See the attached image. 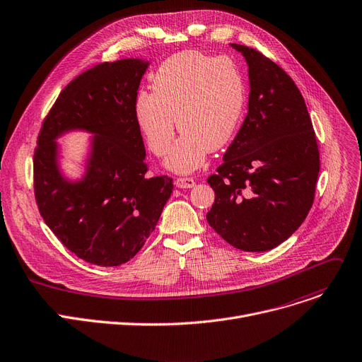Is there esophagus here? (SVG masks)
Masks as SVG:
<instances>
[{
  "label": "esophagus",
  "instance_id": "obj_1",
  "mask_svg": "<svg viewBox=\"0 0 362 362\" xmlns=\"http://www.w3.org/2000/svg\"><path fill=\"white\" fill-rule=\"evenodd\" d=\"M175 185L180 189H190V187L195 186V180L192 177H177L175 180Z\"/></svg>",
  "mask_w": 362,
  "mask_h": 362
}]
</instances>
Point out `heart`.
Wrapping results in <instances>:
<instances>
[{"mask_svg": "<svg viewBox=\"0 0 362 362\" xmlns=\"http://www.w3.org/2000/svg\"><path fill=\"white\" fill-rule=\"evenodd\" d=\"M151 90L136 94L135 122L158 157L170 151L177 125L182 135L165 164L182 175L201 167L209 151L227 146L246 103L245 81L237 65L228 58L195 51L165 59L154 72Z\"/></svg>", "mask_w": 362, "mask_h": 362, "instance_id": "b5f03b06", "label": "heart"}]
</instances>
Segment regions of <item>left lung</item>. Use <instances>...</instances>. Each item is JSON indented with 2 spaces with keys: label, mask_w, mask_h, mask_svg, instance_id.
<instances>
[{
  "label": "left lung",
  "mask_w": 362,
  "mask_h": 362,
  "mask_svg": "<svg viewBox=\"0 0 362 362\" xmlns=\"http://www.w3.org/2000/svg\"><path fill=\"white\" fill-rule=\"evenodd\" d=\"M230 46L249 66L247 116L208 177L215 201L206 221L235 249L267 252L305 220L320 170L319 147L293 78L252 47Z\"/></svg>",
  "instance_id": "left-lung-1"
}]
</instances>
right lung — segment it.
<instances>
[{
	"label": "right lung",
	"instance_id": "obj_1",
	"mask_svg": "<svg viewBox=\"0 0 362 362\" xmlns=\"http://www.w3.org/2000/svg\"><path fill=\"white\" fill-rule=\"evenodd\" d=\"M150 62H103L72 80L42 125L35 151V197L42 218L61 243L98 267L131 260L154 231L173 179L147 177L146 147L134 100ZM90 133L80 178L60 167L57 139Z\"/></svg>",
	"mask_w": 362,
	"mask_h": 362
}]
</instances>
